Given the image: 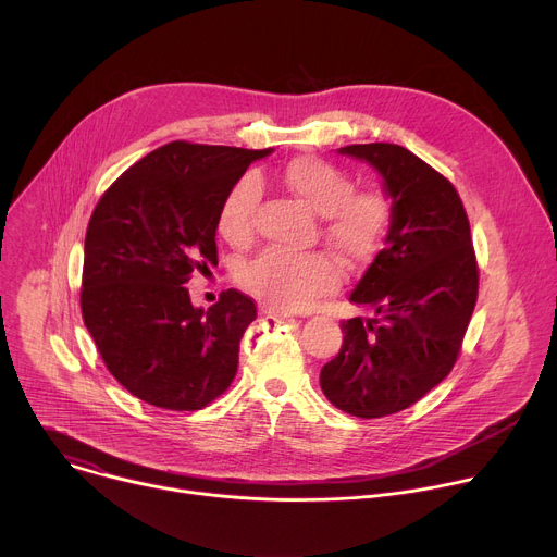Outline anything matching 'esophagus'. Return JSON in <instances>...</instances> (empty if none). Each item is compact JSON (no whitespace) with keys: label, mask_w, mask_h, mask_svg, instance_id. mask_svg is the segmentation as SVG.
<instances>
[{"label":"esophagus","mask_w":557,"mask_h":557,"mask_svg":"<svg viewBox=\"0 0 557 557\" xmlns=\"http://www.w3.org/2000/svg\"><path fill=\"white\" fill-rule=\"evenodd\" d=\"M262 314H273V317H293L290 310L286 308H277V306H260Z\"/></svg>","instance_id":"1"}]
</instances>
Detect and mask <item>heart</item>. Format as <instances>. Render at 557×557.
<instances>
[{"instance_id":"1","label":"heart","mask_w":557,"mask_h":557,"mask_svg":"<svg viewBox=\"0 0 557 557\" xmlns=\"http://www.w3.org/2000/svg\"><path fill=\"white\" fill-rule=\"evenodd\" d=\"M277 185L322 215L324 240L352 269L376 260L392 228L394 209L383 189H355V178L317 156H297L277 174ZM258 185L251 178L237 181L220 202L215 226L224 243L245 247L256 233ZM240 284L262 301L304 310L344 284L342 264L329 253H290L269 249L240 273Z\"/></svg>"}]
</instances>
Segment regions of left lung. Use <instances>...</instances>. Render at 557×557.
I'll use <instances>...</instances> for the list:
<instances>
[{
	"instance_id": "1",
	"label": "left lung",
	"mask_w": 557,
	"mask_h": 557,
	"mask_svg": "<svg viewBox=\"0 0 557 557\" xmlns=\"http://www.w3.org/2000/svg\"><path fill=\"white\" fill-rule=\"evenodd\" d=\"M339 153L381 174L394 220L350 295L372 314L342 322V350L320 383L335 408L381 419L414 406L451 372L479 299V262L462 200L443 174L392 143Z\"/></svg>"
}]
</instances>
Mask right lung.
<instances>
[{
  "label": "right lung",
  "instance_id": "obj_1",
  "mask_svg": "<svg viewBox=\"0 0 557 557\" xmlns=\"http://www.w3.org/2000/svg\"><path fill=\"white\" fill-rule=\"evenodd\" d=\"M269 153L174 140L123 172L92 211L84 322L112 376L149 406L202 410L237 372L256 301L228 288L202 310L185 284L218 264L220 202Z\"/></svg>",
  "mask_w": 557,
  "mask_h": 557
}]
</instances>
